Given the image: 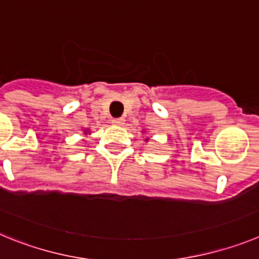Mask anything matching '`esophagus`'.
I'll return each mask as SVG.
<instances>
[{
  "mask_svg": "<svg viewBox=\"0 0 259 259\" xmlns=\"http://www.w3.org/2000/svg\"><path fill=\"white\" fill-rule=\"evenodd\" d=\"M111 123H113V124H115V125H122V124H124V119H123V118H114V119H111Z\"/></svg>",
  "mask_w": 259,
  "mask_h": 259,
  "instance_id": "1",
  "label": "esophagus"
}]
</instances>
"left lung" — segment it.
<instances>
[{"label": "left lung", "instance_id": "1", "mask_svg": "<svg viewBox=\"0 0 259 259\" xmlns=\"http://www.w3.org/2000/svg\"><path fill=\"white\" fill-rule=\"evenodd\" d=\"M145 141H148V139H146V140H145Z\"/></svg>", "mask_w": 259, "mask_h": 259}]
</instances>
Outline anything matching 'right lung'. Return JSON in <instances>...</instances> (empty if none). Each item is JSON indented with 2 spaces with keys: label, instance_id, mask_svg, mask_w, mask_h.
<instances>
[{
  "label": "right lung",
  "instance_id": "1",
  "mask_svg": "<svg viewBox=\"0 0 259 259\" xmlns=\"http://www.w3.org/2000/svg\"><path fill=\"white\" fill-rule=\"evenodd\" d=\"M85 134H87V131H85Z\"/></svg>",
  "mask_w": 259,
  "mask_h": 259
}]
</instances>
